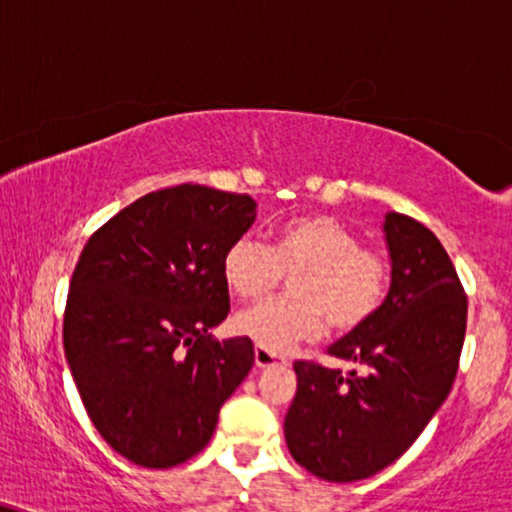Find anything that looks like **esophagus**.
<instances>
[{"label":"esophagus","instance_id":"esophagus-1","mask_svg":"<svg viewBox=\"0 0 512 512\" xmlns=\"http://www.w3.org/2000/svg\"><path fill=\"white\" fill-rule=\"evenodd\" d=\"M276 362H286L279 353H274V350H267L262 346H255V365L257 367H272Z\"/></svg>","mask_w":512,"mask_h":512}]
</instances>
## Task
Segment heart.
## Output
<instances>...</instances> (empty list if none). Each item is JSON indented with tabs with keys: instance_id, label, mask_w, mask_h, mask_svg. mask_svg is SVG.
<instances>
[{
	"instance_id": "obj_1",
	"label": "heart",
	"mask_w": 512,
	"mask_h": 512,
	"mask_svg": "<svg viewBox=\"0 0 512 512\" xmlns=\"http://www.w3.org/2000/svg\"><path fill=\"white\" fill-rule=\"evenodd\" d=\"M221 272L238 298L257 300L293 274L291 298L267 300L240 312L236 326L257 346L281 350L324 334L360 329L381 305L391 283L384 252L360 245L355 231L329 214H300L274 231L272 245L240 236L226 248Z\"/></svg>"
}]
</instances>
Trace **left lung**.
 Listing matches in <instances>:
<instances>
[{"instance_id":"obj_1","label":"left lung","mask_w":512,"mask_h":512,"mask_svg":"<svg viewBox=\"0 0 512 512\" xmlns=\"http://www.w3.org/2000/svg\"><path fill=\"white\" fill-rule=\"evenodd\" d=\"M391 291L377 315L326 355L341 374L298 360L283 434L293 460L326 482H357L403 455L451 393L467 326V295L451 257L408 214L386 217Z\"/></svg>"}]
</instances>
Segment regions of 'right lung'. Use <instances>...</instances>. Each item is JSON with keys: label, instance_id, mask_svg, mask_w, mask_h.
Instances as JSON below:
<instances>
[{"label": "right lung", "instance_id": "obj_1", "mask_svg": "<svg viewBox=\"0 0 512 512\" xmlns=\"http://www.w3.org/2000/svg\"><path fill=\"white\" fill-rule=\"evenodd\" d=\"M255 221L250 195L181 183L123 207L85 243L64 310V353L95 429L140 467L166 470L207 446L248 377V336L229 317L224 252Z\"/></svg>", "mask_w": 512, "mask_h": 512}]
</instances>
